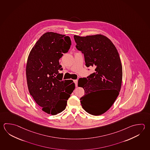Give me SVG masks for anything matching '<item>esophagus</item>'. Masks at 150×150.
Returning <instances> with one entry per match:
<instances>
[{
  "label": "esophagus",
  "mask_w": 150,
  "mask_h": 150,
  "mask_svg": "<svg viewBox=\"0 0 150 150\" xmlns=\"http://www.w3.org/2000/svg\"><path fill=\"white\" fill-rule=\"evenodd\" d=\"M74 83H75V85H76V86H77L78 80H77V79H75V80H74Z\"/></svg>",
  "instance_id": "34e87169"
}]
</instances>
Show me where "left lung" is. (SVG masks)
I'll return each instance as SVG.
<instances>
[{
	"label": "left lung",
	"mask_w": 150,
	"mask_h": 150,
	"mask_svg": "<svg viewBox=\"0 0 150 150\" xmlns=\"http://www.w3.org/2000/svg\"><path fill=\"white\" fill-rule=\"evenodd\" d=\"M74 38L77 49L84 54L86 66L95 68L94 73L79 79L78 86L85 91L81 103L88 113L101 115L113 105L121 88L122 69L120 57L110 40L101 34L74 35ZM103 90L106 92L104 94Z\"/></svg>",
	"instance_id": "obj_1"
}]
</instances>
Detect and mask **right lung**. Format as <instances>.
<instances>
[{
    "instance_id": "add662e5",
    "label": "right lung",
    "mask_w": 150,
    "mask_h": 150,
    "mask_svg": "<svg viewBox=\"0 0 150 150\" xmlns=\"http://www.w3.org/2000/svg\"><path fill=\"white\" fill-rule=\"evenodd\" d=\"M71 42L68 36L54 32L43 34L32 49L26 64L28 91L34 101L48 114L64 110L75 88L74 83L62 81L59 60L67 53Z\"/></svg>"
}]
</instances>
